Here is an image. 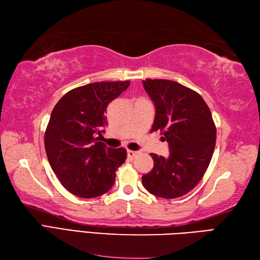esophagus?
I'll list each match as a JSON object with an SVG mask.
<instances>
[{
    "label": "esophagus",
    "mask_w": 260,
    "mask_h": 260,
    "mask_svg": "<svg viewBox=\"0 0 260 260\" xmlns=\"http://www.w3.org/2000/svg\"><path fill=\"white\" fill-rule=\"evenodd\" d=\"M139 153V152L137 151H131V150H128V152H126V154H128V157L129 159H134V157Z\"/></svg>",
    "instance_id": "obj_1"
}]
</instances>
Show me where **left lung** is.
<instances>
[{"label":"left lung","mask_w":260,"mask_h":260,"mask_svg":"<svg viewBox=\"0 0 260 260\" xmlns=\"http://www.w3.org/2000/svg\"><path fill=\"white\" fill-rule=\"evenodd\" d=\"M142 84L155 107L151 131L161 132L170 149L168 157L151 153L154 166L142 176V184L159 198H180L198 185L210 166L216 126L200 93L173 80Z\"/></svg>","instance_id":"obj_1"}]
</instances>
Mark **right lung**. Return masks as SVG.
<instances>
[{
	"label": "right lung",
	"instance_id": "right-lung-1",
	"mask_svg": "<svg viewBox=\"0 0 260 260\" xmlns=\"http://www.w3.org/2000/svg\"><path fill=\"white\" fill-rule=\"evenodd\" d=\"M129 85V80L92 82L68 91L54 107L44 139L45 151L54 173L72 194L97 198L115 183L126 151L99 140L107 124V107Z\"/></svg>",
	"mask_w": 260,
	"mask_h": 260
}]
</instances>
